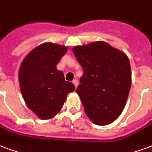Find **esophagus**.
<instances>
[{"label":"esophagus","instance_id":"obj_1","mask_svg":"<svg viewBox=\"0 0 152 152\" xmlns=\"http://www.w3.org/2000/svg\"><path fill=\"white\" fill-rule=\"evenodd\" d=\"M72 83H74V85L75 86V87H77V85H78V82H77V79H74V80H73V82H72Z\"/></svg>","mask_w":152,"mask_h":152}]
</instances>
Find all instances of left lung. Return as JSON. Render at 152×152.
<instances>
[{"label": "left lung", "mask_w": 152, "mask_h": 152, "mask_svg": "<svg viewBox=\"0 0 152 152\" xmlns=\"http://www.w3.org/2000/svg\"><path fill=\"white\" fill-rule=\"evenodd\" d=\"M72 50L83 69L76 93L86 114L97 125L111 124L124 110L132 86L127 56L101 41Z\"/></svg>", "instance_id": "obj_1"}]
</instances>
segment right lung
<instances>
[{
	"mask_svg": "<svg viewBox=\"0 0 152 152\" xmlns=\"http://www.w3.org/2000/svg\"><path fill=\"white\" fill-rule=\"evenodd\" d=\"M67 47L43 43L27 54L21 62L18 79L21 94L28 107L42 119L54 117L61 110L67 94L75 86L65 80L57 64Z\"/></svg>",
	"mask_w": 152,
	"mask_h": 152,
	"instance_id": "right-lung-1",
	"label": "right lung"
}]
</instances>
